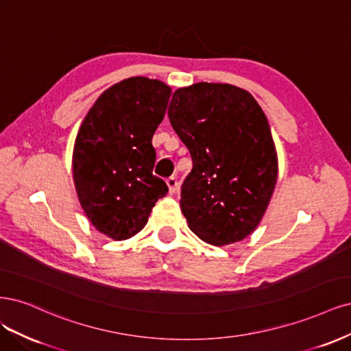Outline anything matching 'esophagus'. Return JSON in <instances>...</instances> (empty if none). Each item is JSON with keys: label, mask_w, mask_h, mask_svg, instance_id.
Segmentation results:
<instances>
[{"label": "esophagus", "mask_w": 351, "mask_h": 351, "mask_svg": "<svg viewBox=\"0 0 351 351\" xmlns=\"http://www.w3.org/2000/svg\"><path fill=\"white\" fill-rule=\"evenodd\" d=\"M166 184L169 186V192H171V194H175L176 189H178V179L175 176L167 178L166 179Z\"/></svg>", "instance_id": "1"}]
</instances>
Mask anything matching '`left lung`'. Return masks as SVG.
Segmentation results:
<instances>
[{"mask_svg":"<svg viewBox=\"0 0 351 351\" xmlns=\"http://www.w3.org/2000/svg\"><path fill=\"white\" fill-rule=\"evenodd\" d=\"M167 115L192 157L180 189L188 228L210 245L243 241L261 223L278 176L261 106L241 87L195 83L175 90Z\"/></svg>","mask_w":351,"mask_h":351,"instance_id":"obj_1","label":"left lung"}]
</instances>
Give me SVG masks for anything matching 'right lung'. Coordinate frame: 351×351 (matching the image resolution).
Segmentation results:
<instances>
[{
	"instance_id": "right-lung-1",
	"label": "right lung",
	"mask_w": 351,
	"mask_h": 351,
	"mask_svg": "<svg viewBox=\"0 0 351 351\" xmlns=\"http://www.w3.org/2000/svg\"><path fill=\"white\" fill-rule=\"evenodd\" d=\"M172 88L130 77L106 88L77 132L73 178L78 201L95 228L114 241L144 229L156 201L167 194L153 175V134L163 121Z\"/></svg>"
}]
</instances>
